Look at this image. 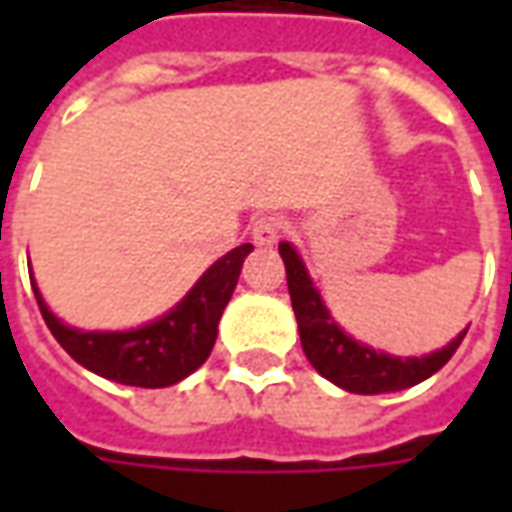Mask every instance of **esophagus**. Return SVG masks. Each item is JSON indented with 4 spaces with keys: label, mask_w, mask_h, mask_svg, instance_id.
<instances>
[{
    "label": "esophagus",
    "mask_w": 512,
    "mask_h": 512,
    "mask_svg": "<svg viewBox=\"0 0 512 512\" xmlns=\"http://www.w3.org/2000/svg\"><path fill=\"white\" fill-rule=\"evenodd\" d=\"M285 233V219L277 213H266V216H257L252 224V238L260 246H274L279 241V235Z\"/></svg>",
    "instance_id": "34e87169"
}]
</instances>
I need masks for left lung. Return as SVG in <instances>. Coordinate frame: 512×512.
<instances>
[{"instance_id":"8db88e82","label":"left lung","mask_w":512,"mask_h":512,"mask_svg":"<svg viewBox=\"0 0 512 512\" xmlns=\"http://www.w3.org/2000/svg\"><path fill=\"white\" fill-rule=\"evenodd\" d=\"M279 255H282L285 274H288L290 304H293L296 321H299L301 348L310 359V365L332 384L343 386L345 392L384 395V392H397V389L419 384L447 365L466 337V332H461L447 348L422 356V359L417 356L397 359V356L376 354L373 348L359 345L348 334L340 332V326L329 318L296 249L290 244H279Z\"/></svg>"}]
</instances>
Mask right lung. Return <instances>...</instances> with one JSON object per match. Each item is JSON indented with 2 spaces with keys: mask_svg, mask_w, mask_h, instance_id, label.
Here are the masks:
<instances>
[{
  "mask_svg": "<svg viewBox=\"0 0 512 512\" xmlns=\"http://www.w3.org/2000/svg\"><path fill=\"white\" fill-rule=\"evenodd\" d=\"M252 244H241L216 260L202 279L191 288L186 299L161 321L147 323L134 332H79L60 323L40 299L32 282L40 315L54 334V340L87 370L126 386L178 384L180 378L194 373L211 356L216 329L227 301L238 285V274Z\"/></svg>",
  "mask_w": 512,
  "mask_h": 512,
  "instance_id": "1",
  "label": "right lung"
}]
</instances>
